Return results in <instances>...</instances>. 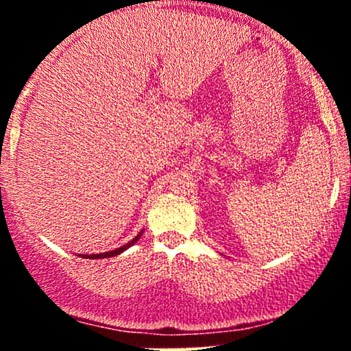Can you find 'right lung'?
Returning a JSON list of instances; mask_svg holds the SVG:
<instances>
[{"label": "right lung", "instance_id": "obj_1", "mask_svg": "<svg viewBox=\"0 0 351 351\" xmlns=\"http://www.w3.org/2000/svg\"><path fill=\"white\" fill-rule=\"evenodd\" d=\"M142 234H143V231H140L138 234H136L134 239L132 241H128L127 244L125 245H122V247H117V249H114V251H108V252H102V254H84L82 257H88V259H106V257H114V256H119V254H122L123 251H127L128 247H130V245H134L136 241L140 239V237H142Z\"/></svg>", "mask_w": 351, "mask_h": 351}]
</instances>
